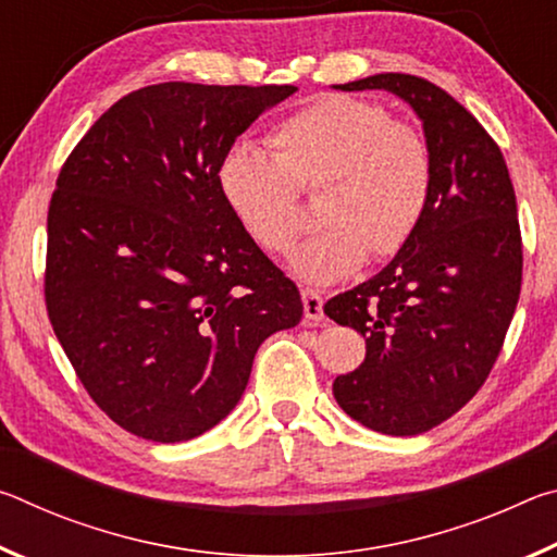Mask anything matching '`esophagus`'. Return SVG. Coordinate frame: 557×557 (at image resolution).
I'll list each match as a JSON object with an SVG mask.
<instances>
[{"instance_id": "34e87169", "label": "esophagus", "mask_w": 557, "mask_h": 557, "mask_svg": "<svg viewBox=\"0 0 557 557\" xmlns=\"http://www.w3.org/2000/svg\"><path fill=\"white\" fill-rule=\"evenodd\" d=\"M301 305H305V319L309 324L324 322V299L314 289H301Z\"/></svg>"}]
</instances>
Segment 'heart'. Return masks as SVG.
Masks as SVG:
<instances>
[{
    "label": "heart",
    "mask_w": 557,
    "mask_h": 557,
    "mask_svg": "<svg viewBox=\"0 0 557 557\" xmlns=\"http://www.w3.org/2000/svg\"><path fill=\"white\" fill-rule=\"evenodd\" d=\"M270 152L235 143L215 182L228 211L262 250L287 252L299 233V191H314L324 228L301 243L295 275L326 285L371 256L391 258L412 240L435 191V157L422 132L391 120L379 102L322 96L282 120Z\"/></svg>",
    "instance_id": "1"
}]
</instances>
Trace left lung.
<instances>
[{"instance_id": "1", "label": "left lung", "mask_w": 557, "mask_h": 557, "mask_svg": "<svg viewBox=\"0 0 557 557\" xmlns=\"http://www.w3.org/2000/svg\"><path fill=\"white\" fill-rule=\"evenodd\" d=\"M336 88L395 92L435 157V191L412 240L324 305L366 338V361L334 381L336 403L383 435H420L465 408L502 354L523 277L513 184L488 132L435 83L379 73Z\"/></svg>"}]
</instances>
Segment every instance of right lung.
Masks as SVG:
<instances>
[{
  "label": "right lung",
  "instance_id": "right-lung-1",
  "mask_svg": "<svg viewBox=\"0 0 557 557\" xmlns=\"http://www.w3.org/2000/svg\"><path fill=\"white\" fill-rule=\"evenodd\" d=\"M295 86L157 83L73 147L49 203L44 297L98 408L184 442L238 405L260 344L301 297L240 228L215 182L235 139Z\"/></svg>",
  "mask_w": 557,
  "mask_h": 557
}]
</instances>
